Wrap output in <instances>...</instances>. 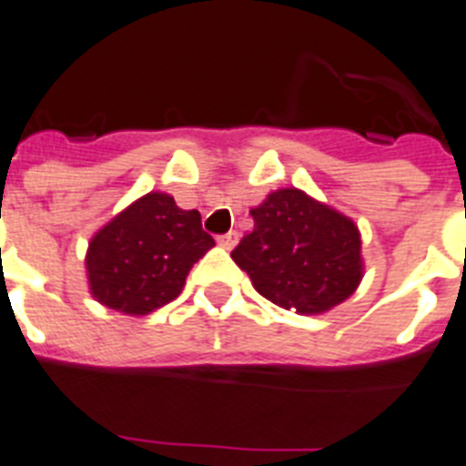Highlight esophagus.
<instances>
[{"label": "esophagus", "instance_id": "1", "mask_svg": "<svg viewBox=\"0 0 466 466\" xmlns=\"http://www.w3.org/2000/svg\"><path fill=\"white\" fill-rule=\"evenodd\" d=\"M238 243V233L236 230H230V233H226V236H218V245H221L223 250H233Z\"/></svg>", "mask_w": 466, "mask_h": 466}]
</instances>
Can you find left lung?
Returning a JSON list of instances; mask_svg holds the SVG:
<instances>
[{
  "label": "left lung",
  "mask_w": 466,
  "mask_h": 466,
  "mask_svg": "<svg viewBox=\"0 0 466 466\" xmlns=\"http://www.w3.org/2000/svg\"><path fill=\"white\" fill-rule=\"evenodd\" d=\"M255 228L230 252L259 296L300 315L344 303L363 279L359 226L296 187L250 211Z\"/></svg>",
  "instance_id": "left-lung-1"
}]
</instances>
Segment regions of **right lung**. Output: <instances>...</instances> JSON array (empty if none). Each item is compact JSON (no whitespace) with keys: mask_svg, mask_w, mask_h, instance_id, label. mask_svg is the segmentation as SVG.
I'll return each mask as SVG.
<instances>
[{"mask_svg":"<svg viewBox=\"0 0 466 466\" xmlns=\"http://www.w3.org/2000/svg\"><path fill=\"white\" fill-rule=\"evenodd\" d=\"M211 248L199 211L180 209L166 192H148L91 238L88 289L110 310L148 315L180 296L192 264Z\"/></svg>","mask_w":466,"mask_h":466,"instance_id":"add662e5","label":"right lung"}]
</instances>
